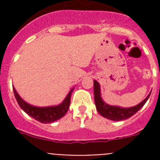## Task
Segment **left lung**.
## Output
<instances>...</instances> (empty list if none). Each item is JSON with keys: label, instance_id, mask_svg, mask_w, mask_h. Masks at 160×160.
Here are the masks:
<instances>
[{"label": "left lung", "instance_id": "left-lung-1", "mask_svg": "<svg viewBox=\"0 0 160 160\" xmlns=\"http://www.w3.org/2000/svg\"><path fill=\"white\" fill-rule=\"evenodd\" d=\"M94 102H95L96 109L98 111L102 116L105 117L108 119L114 120V121H120L130 118L135 114L138 111H139L143 105L146 103L148 99L149 98L150 94L148 97L139 104L135 107H131V108H121L118 107H112L106 104L102 100L100 96V87L99 84L97 81H94Z\"/></svg>", "mask_w": 160, "mask_h": 160}]
</instances>
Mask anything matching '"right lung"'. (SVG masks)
Masks as SVG:
<instances>
[{
  "instance_id": "add662e5",
  "label": "right lung",
  "mask_w": 160,
  "mask_h": 160,
  "mask_svg": "<svg viewBox=\"0 0 160 160\" xmlns=\"http://www.w3.org/2000/svg\"><path fill=\"white\" fill-rule=\"evenodd\" d=\"M12 88H13L14 96L16 98L17 102L19 104L20 107L25 113H27L29 116L32 117L34 119L38 120L42 123H49V122H55L64 116L70 107V97H71V93L73 90V89L70 90L67 97L66 98V99L60 105L56 106V107H36L25 102L17 93L15 88L13 87Z\"/></svg>"
}]
</instances>
